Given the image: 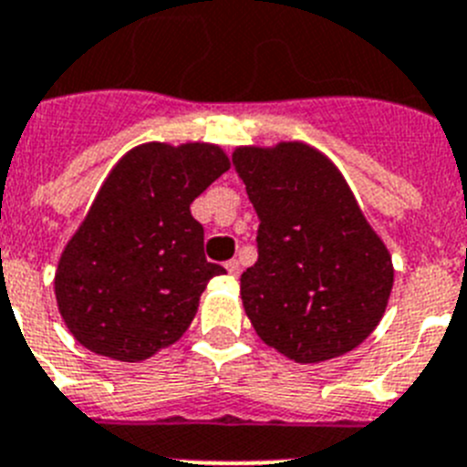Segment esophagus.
Masks as SVG:
<instances>
[{
  "label": "esophagus",
  "instance_id": "1",
  "mask_svg": "<svg viewBox=\"0 0 467 467\" xmlns=\"http://www.w3.org/2000/svg\"><path fill=\"white\" fill-rule=\"evenodd\" d=\"M225 270H228L230 275H233V277H239V270H242V267H239V261H228L225 263Z\"/></svg>",
  "mask_w": 467,
  "mask_h": 467
}]
</instances>
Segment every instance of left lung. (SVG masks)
Masks as SVG:
<instances>
[{
	"label": "left lung",
	"mask_w": 467,
	"mask_h": 467,
	"mask_svg": "<svg viewBox=\"0 0 467 467\" xmlns=\"http://www.w3.org/2000/svg\"><path fill=\"white\" fill-rule=\"evenodd\" d=\"M233 161L261 221L239 284L256 334L298 364L355 350L383 319L395 267L338 166L301 140L239 145Z\"/></svg>",
	"instance_id": "left-lung-1"
}]
</instances>
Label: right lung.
Segmentation results:
<instances>
[{
	"mask_svg": "<svg viewBox=\"0 0 467 467\" xmlns=\"http://www.w3.org/2000/svg\"><path fill=\"white\" fill-rule=\"evenodd\" d=\"M230 169L213 143L136 145L100 185L56 267L58 312L87 350L143 362L192 324L209 279L190 204Z\"/></svg>",
	"mask_w": 467,
	"mask_h": 467,
	"instance_id": "1",
	"label": "right lung"
}]
</instances>
